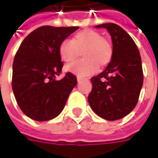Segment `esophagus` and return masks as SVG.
<instances>
[{
	"instance_id": "1",
	"label": "esophagus",
	"mask_w": 158,
	"mask_h": 158,
	"mask_svg": "<svg viewBox=\"0 0 158 158\" xmlns=\"http://www.w3.org/2000/svg\"><path fill=\"white\" fill-rule=\"evenodd\" d=\"M84 78H81V77H79V76H78L77 77V80H78V82H79V81H81V80H84Z\"/></svg>"
}]
</instances>
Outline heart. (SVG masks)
<instances>
[{"label": "heart", "instance_id": "heart-1", "mask_svg": "<svg viewBox=\"0 0 158 158\" xmlns=\"http://www.w3.org/2000/svg\"><path fill=\"white\" fill-rule=\"evenodd\" d=\"M84 60L78 61L66 67L80 77L93 74L98 71V67L106 66L112 59L113 49L110 43L102 38L97 31L85 29L74 34L72 40H65L60 44L59 54L66 64L74 62L82 52Z\"/></svg>", "mask_w": 158, "mask_h": 158}]
</instances>
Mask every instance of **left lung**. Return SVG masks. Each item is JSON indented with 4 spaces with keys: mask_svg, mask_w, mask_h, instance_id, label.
Masks as SVG:
<instances>
[{
    "mask_svg": "<svg viewBox=\"0 0 158 158\" xmlns=\"http://www.w3.org/2000/svg\"><path fill=\"white\" fill-rule=\"evenodd\" d=\"M95 27L109 32L113 55L106 70L91 79L88 102L98 116L114 121L128 115L138 104L143 81L142 61L137 45L121 27L105 23Z\"/></svg>",
    "mask_w": 158,
    "mask_h": 158,
    "instance_id": "left-lung-1",
    "label": "left lung"
}]
</instances>
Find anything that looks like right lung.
Masks as SVG:
<instances>
[{
  "label": "right lung",
  "mask_w": 158,
  "mask_h": 158,
  "mask_svg": "<svg viewBox=\"0 0 158 158\" xmlns=\"http://www.w3.org/2000/svg\"><path fill=\"white\" fill-rule=\"evenodd\" d=\"M77 29L43 26L20 44L13 63L12 87L20 110L30 118L42 122L56 118L77 85L71 73L56 79L63 67L60 44Z\"/></svg>",
  "instance_id": "right-lung-1"
}]
</instances>
